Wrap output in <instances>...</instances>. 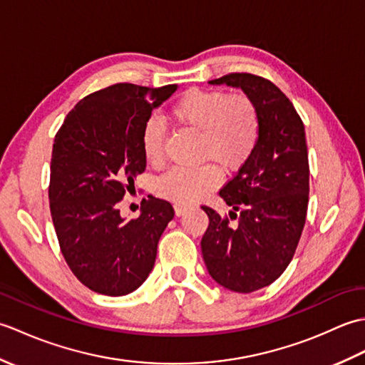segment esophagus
<instances>
[{
	"label": "esophagus",
	"mask_w": 365,
	"mask_h": 365,
	"mask_svg": "<svg viewBox=\"0 0 365 365\" xmlns=\"http://www.w3.org/2000/svg\"><path fill=\"white\" fill-rule=\"evenodd\" d=\"M174 210H175V215H177V216H180V215H183L185 212L188 210V205H185V204H174Z\"/></svg>",
	"instance_id": "esophagus-1"
}]
</instances>
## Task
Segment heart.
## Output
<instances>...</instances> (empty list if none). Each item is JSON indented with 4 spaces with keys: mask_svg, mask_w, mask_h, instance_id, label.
Listing matches in <instances>:
<instances>
[{
    "mask_svg": "<svg viewBox=\"0 0 365 365\" xmlns=\"http://www.w3.org/2000/svg\"><path fill=\"white\" fill-rule=\"evenodd\" d=\"M178 127L197 131L199 155L235 170L250 161L260 141V113L246 94H227L220 89H190L169 110ZM166 131L157 119L145 122L141 144L145 161L160 166L165 160ZM221 182L218 166L207 163L197 168H173L157 182L161 196L175 202H195Z\"/></svg>",
    "mask_w": 365,
    "mask_h": 365,
    "instance_id": "obj_1",
    "label": "heart"
}]
</instances>
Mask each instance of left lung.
Returning a JSON list of instances; mask_svg holds the SVG:
<instances>
[{
	"label": "left lung",
	"instance_id": "8db88e82",
	"mask_svg": "<svg viewBox=\"0 0 365 365\" xmlns=\"http://www.w3.org/2000/svg\"><path fill=\"white\" fill-rule=\"evenodd\" d=\"M242 88L260 113V141L250 161L220 191L232 207L220 215L202 205L208 227L202 255L220 285L251 293L273 284L293 259L306 224L309 158L304 123L284 92L252 73L208 81Z\"/></svg>",
	"mask_w": 365,
	"mask_h": 365
}]
</instances>
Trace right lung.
Listing matches in <instances>:
<instances>
[{
  "mask_svg": "<svg viewBox=\"0 0 365 365\" xmlns=\"http://www.w3.org/2000/svg\"><path fill=\"white\" fill-rule=\"evenodd\" d=\"M118 83L84 97L54 138L50 212L61 252L76 279L92 292L122 297L153 268L158 240L174 208L143 199L141 215L125 221L118 204L145 170L143 128L153 108L174 94ZM135 188V187H133Z\"/></svg>",
  "mask_w": 365,
  "mask_h": 365,
  "instance_id": "right-lung-1",
  "label": "right lung"
}]
</instances>
